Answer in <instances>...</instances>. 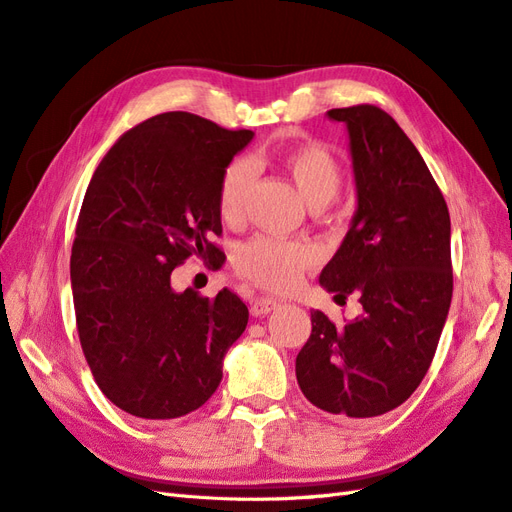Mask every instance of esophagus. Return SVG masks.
Returning <instances> with one entry per match:
<instances>
[{"mask_svg":"<svg viewBox=\"0 0 512 512\" xmlns=\"http://www.w3.org/2000/svg\"><path fill=\"white\" fill-rule=\"evenodd\" d=\"M277 307H281L277 298H257L255 303L251 305V313L255 318H261V316H268V313L274 311Z\"/></svg>","mask_w":512,"mask_h":512,"instance_id":"esophagus-1","label":"esophagus"}]
</instances>
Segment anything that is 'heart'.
Returning a JSON list of instances; mask_svg holds the SVG:
<instances>
[{"label": "heart", "instance_id": "heart-1", "mask_svg": "<svg viewBox=\"0 0 512 512\" xmlns=\"http://www.w3.org/2000/svg\"><path fill=\"white\" fill-rule=\"evenodd\" d=\"M281 164L309 207L329 205L342 188V166L320 144H300L290 149L281 157ZM251 179L253 166L248 162H233L225 170L218 190V212L229 225L242 220L244 196ZM313 259L316 253L309 244L255 238L235 255V268L242 277L266 290L283 292L298 283L300 274L313 264Z\"/></svg>", "mask_w": 512, "mask_h": 512}]
</instances>
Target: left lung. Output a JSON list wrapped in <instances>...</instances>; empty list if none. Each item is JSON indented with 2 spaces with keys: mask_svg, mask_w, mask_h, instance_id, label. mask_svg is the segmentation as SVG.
<instances>
[{
  "mask_svg": "<svg viewBox=\"0 0 512 512\" xmlns=\"http://www.w3.org/2000/svg\"><path fill=\"white\" fill-rule=\"evenodd\" d=\"M344 123L357 209L320 274L337 303L363 313L337 326L311 311L296 357L305 398L337 417L393 411L424 381L452 303L450 214L439 186L391 116L361 103L326 112Z\"/></svg>",
  "mask_w": 512,
  "mask_h": 512,
  "instance_id": "1",
  "label": "left lung"
}]
</instances>
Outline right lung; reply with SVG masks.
I'll use <instances>...</instances> for the list:
<instances>
[{
	"mask_svg": "<svg viewBox=\"0 0 512 512\" xmlns=\"http://www.w3.org/2000/svg\"><path fill=\"white\" fill-rule=\"evenodd\" d=\"M253 136L164 112L125 131L88 183L71 251L77 333L99 389L129 415L199 409L246 329L233 292H177L170 274L190 255H220V181Z\"/></svg>",
	"mask_w": 512,
	"mask_h": 512,
	"instance_id": "right-lung-1",
	"label": "right lung"
}]
</instances>
